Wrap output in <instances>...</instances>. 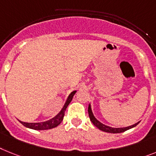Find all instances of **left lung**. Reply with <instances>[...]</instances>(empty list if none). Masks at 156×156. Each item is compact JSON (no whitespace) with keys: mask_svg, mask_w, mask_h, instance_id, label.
<instances>
[{"mask_svg":"<svg viewBox=\"0 0 156 156\" xmlns=\"http://www.w3.org/2000/svg\"><path fill=\"white\" fill-rule=\"evenodd\" d=\"M87 111H88V115H89L90 120L92 121V123H93L94 125L96 126V127H98L99 129L103 131V132H108V133H121V132H125V131H127V130L131 129V128H132V127H136V126L140 123V122H138V123H135V124H133V125L129 126V127H118V128H116V127H109V126L105 125V124H104V123H100L99 120L96 119V118L94 116L93 113H92V108H91V104L88 105V110Z\"/></svg>","mask_w":156,"mask_h":156,"instance_id":"8db88e82","label":"left lung"}]
</instances>
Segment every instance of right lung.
<instances>
[{
  "label": "right lung",
  "instance_id": "right-lung-1",
  "mask_svg": "<svg viewBox=\"0 0 156 156\" xmlns=\"http://www.w3.org/2000/svg\"><path fill=\"white\" fill-rule=\"evenodd\" d=\"M76 92V91H73V92H71V94L69 96L68 99H67L66 102L64 104V107L62 108L61 111L58 113L56 116L53 117L52 119H49V120H48V121L45 122H41V123H26V122H22L20 121V120H19V121L22 123L24 127H29V128L34 130H48L52 129V128L57 127L62 122L64 116V112H65L66 108L69 106V104H70V102L73 100V96L75 95Z\"/></svg>",
  "mask_w": 156,
  "mask_h": 156
}]
</instances>
